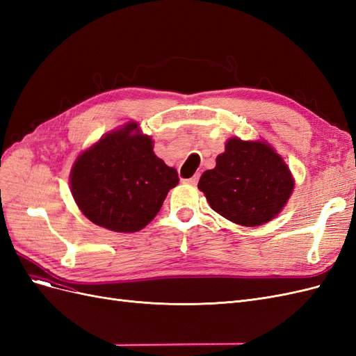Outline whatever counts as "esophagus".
Returning a JSON list of instances; mask_svg holds the SVG:
<instances>
[{
  "label": "esophagus",
  "mask_w": 356,
  "mask_h": 356,
  "mask_svg": "<svg viewBox=\"0 0 356 356\" xmlns=\"http://www.w3.org/2000/svg\"><path fill=\"white\" fill-rule=\"evenodd\" d=\"M199 174H196L195 177H191V178H188V179H186L187 182H188V184H191V186H196L197 184V181H199Z\"/></svg>",
  "instance_id": "esophagus-1"
}]
</instances>
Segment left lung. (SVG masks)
<instances>
[{"label": "left lung", "instance_id": "obj_1", "mask_svg": "<svg viewBox=\"0 0 356 356\" xmlns=\"http://www.w3.org/2000/svg\"><path fill=\"white\" fill-rule=\"evenodd\" d=\"M197 187L224 218L257 227L282 211L294 181L270 145L232 138L215 168L203 172Z\"/></svg>", "mask_w": 356, "mask_h": 356}]
</instances>
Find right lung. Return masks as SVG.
Masks as SVG:
<instances>
[{
  "label": "right lung",
  "mask_w": 356,
  "mask_h": 356,
  "mask_svg": "<svg viewBox=\"0 0 356 356\" xmlns=\"http://www.w3.org/2000/svg\"><path fill=\"white\" fill-rule=\"evenodd\" d=\"M178 182V172L153 153L152 138L136 123L101 138L71 170V191L81 212L118 233L144 229Z\"/></svg>",
  "instance_id": "obj_1"
}]
</instances>
